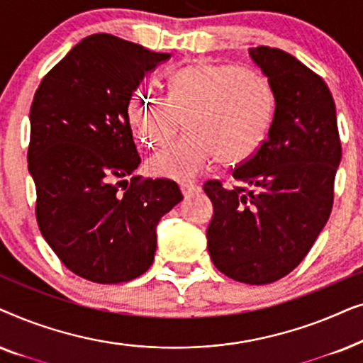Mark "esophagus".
I'll return each instance as SVG.
<instances>
[{
    "label": "esophagus",
    "instance_id": "esophagus-1",
    "mask_svg": "<svg viewBox=\"0 0 363 363\" xmlns=\"http://www.w3.org/2000/svg\"><path fill=\"white\" fill-rule=\"evenodd\" d=\"M180 190L183 193V196H190L193 193L200 191V186L195 185V183H180Z\"/></svg>",
    "mask_w": 363,
    "mask_h": 363
}]
</instances>
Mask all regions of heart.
<instances>
[{
  "mask_svg": "<svg viewBox=\"0 0 363 363\" xmlns=\"http://www.w3.org/2000/svg\"><path fill=\"white\" fill-rule=\"evenodd\" d=\"M133 135L147 147L167 145L182 121L186 133L148 160L153 175L191 180L213 160L241 162L251 157L269 132L274 94L255 69L196 62L172 74L168 96L138 91L128 101Z\"/></svg>",
  "mask_w": 363,
  "mask_h": 363,
  "instance_id": "obj_1",
  "label": "heart"
}]
</instances>
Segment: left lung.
Here are the masks:
<instances>
[{
  "label": "left lung",
  "mask_w": 363,
  "mask_h": 363,
  "mask_svg": "<svg viewBox=\"0 0 363 363\" xmlns=\"http://www.w3.org/2000/svg\"><path fill=\"white\" fill-rule=\"evenodd\" d=\"M274 94L261 147L233 168L241 186L205 183L215 215L206 230L213 264L231 279L269 284L307 256L334 205L342 147L332 94L314 71L276 48L250 49Z\"/></svg>",
  "instance_id": "8db88e82"
}]
</instances>
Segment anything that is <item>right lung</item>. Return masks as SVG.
<instances>
[{
  "label": "right lung",
  "mask_w": 363,
  "mask_h": 363,
  "mask_svg": "<svg viewBox=\"0 0 363 363\" xmlns=\"http://www.w3.org/2000/svg\"><path fill=\"white\" fill-rule=\"evenodd\" d=\"M170 57L112 34L84 38L39 84L28 168L44 240L74 274L118 284L152 266L160 218L183 200L167 178L133 177L140 157L127 106Z\"/></svg>",
  "instance_id": "1"
}]
</instances>
